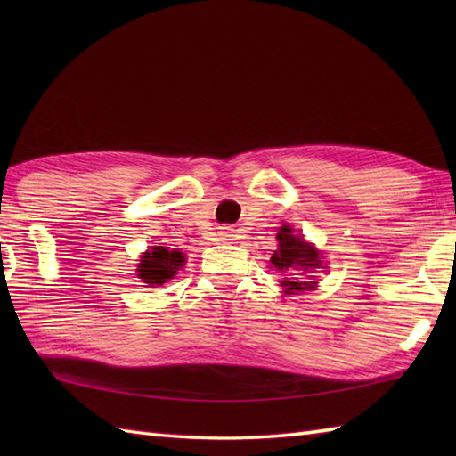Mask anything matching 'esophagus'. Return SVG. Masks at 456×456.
<instances>
[{"label": "esophagus", "mask_w": 456, "mask_h": 456, "mask_svg": "<svg viewBox=\"0 0 456 456\" xmlns=\"http://www.w3.org/2000/svg\"><path fill=\"white\" fill-rule=\"evenodd\" d=\"M231 233H233V231H229L227 227H223V229L219 231V239H223V240H229L231 237H233Z\"/></svg>", "instance_id": "obj_1"}]
</instances>
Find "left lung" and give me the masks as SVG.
Returning a JSON list of instances; mask_svg holds the SVG:
<instances>
[{
	"mask_svg": "<svg viewBox=\"0 0 456 456\" xmlns=\"http://www.w3.org/2000/svg\"><path fill=\"white\" fill-rule=\"evenodd\" d=\"M278 250L270 258V263H273L278 270H282V273H289V270H296V273H302L304 280L302 282H289V280H284V286L288 294H294V292H302V289H314L317 282H309L314 276H307V274H314L317 268H322L323 260L319 256V250H315L312 245L305 243L302 237H296L292 235V229L288 225H284L280 229L278 233Z\"/></svg>",
	"mask_w": 456,
	"mask_h": 456,
	"instance_id": "obj_1",
	"label": "left lung"
}]
</instances>
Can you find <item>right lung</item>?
<instances>
[{
    "instance_id": "right-lung-1",
    "label": "right lung",
    "mask_w": 456,
    "mask_h": 456,
    "mask_svg": "<svg viewBox=\"0 0 456 456\" xmlns=\"http://www.w3.org/2000/svg\"><path fill=\"white\" fill-rule=\"evenodd\" d=\"M183 260L186 258L178 250H170L167 247H152L149 253L141 256L137 273L144 284L162 286L167 280L178 273Z\"/></svg>"
}]
</instances>
